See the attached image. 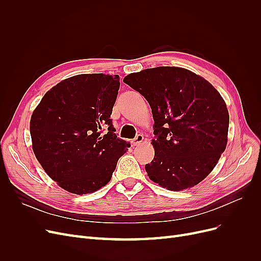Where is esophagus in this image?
Returning <instances> with one entry per match:
<instances>
[{"label":"esophagus","mask_w":261,"mask_h":261,"mask_svg":"<svg viewBox=\"0 0 261 261\" xmlns=\"http://www.w3.org/2000/svg\"><path fill=\"white\" fill-rule=\"evenodd\" d=\"M143 140H144V136L141 135V134H138V135L132 140V146L135 147V146H137V145L143 143Z\"/></svg>","instance_id":"1"}]
</instances>
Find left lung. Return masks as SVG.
I'll use <instances>...</instances> for the list:
<instances>
[{"instance_id":"1","label":"left lung","mask_w":261,"mask_h":261,"mask_svg":"<svg viewBox=\"0 0 261 261\" xmlns=\"http://www.w3.org/2000/svg\"><path fill=\"white\" fill-rule=\"evenodd\" d=\"M124 83L144 96L153 116L149 178L170 191L191 188L216 167L227 143L228 111L211 84L191 70L159 66Z\"/></svg>"}]
</instances>
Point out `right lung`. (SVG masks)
Listing matches in <instances>:
<instances>
[{
  "mask_svg": "<svg viewBox=\"0 0 261 261\" xmlns=\"http://www.w3.org/2000/svg\"><path fill=\"white\" fill-rule=\"evenodd\" d=\"M117 75L83 74L46 92L31 115L33 149L41 167L65 191L83 195L109 183L130 145L111 118Z\"/></svg>",
  "mask_w": 261,
  "mask_h": 261,
  "instance_id": "obj_1",
  "label": "right lung"
}]
</instances>
